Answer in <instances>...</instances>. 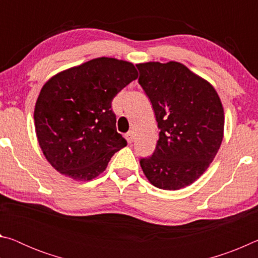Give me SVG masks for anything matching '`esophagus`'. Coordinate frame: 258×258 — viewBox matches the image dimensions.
Instances as JSON below:
<instances>
[{"mask_svg":"<svg viewBox=\"0 0 258 258\" xmlns=\"http://www.w3.org/2000/svg\"><path fill=\"white\" fill-rule=\"evenodd\" d=\"M125 139L127 140L128 143H132L133 140H134V132H132V131H130V132H127L125 134Z\"/></svg>","mask_w":258,"mask_h":258,"instance_id":"34e87169","label":"esophagus"}]
</instances>
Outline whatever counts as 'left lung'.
Segmentation results:
<instances>
[{"label": "left lung", "instance_id": "left-lung-1", "mask_svg": "<svg viewBox=\"0 0 258 258\" xmlns=\"http://www.w3.org/2000/svg\"><path fill=\"white\" fill-rule=\"evenodd\" d=\"M160 130L155 152L140 165L152 185L180 190L203 175L220 149L224 110L211 83L181 62L138 63Z\"/></svg>", "mask_w": 258, "mask_h": 258}]
</instances>
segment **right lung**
I'll use <instances>...</instances> for the list:
<instances>
[{"mask_svg": "<svg viewBox=\"0 0 258 258\" xmlns=\"http://www.w3.org/2000/svg\"><path fill=\"white\" fill-rule=\"evenodd\" d=\"M138 78L132 62L92 59L52 76L34 110L38 145L52 167L76 181H90L127 146L117 133L111 101Z\"/></svg>", "mask_w": 258, "mask_h": 258, "instance_id": "add662e5", "label": "right lung"}]
</instances>
